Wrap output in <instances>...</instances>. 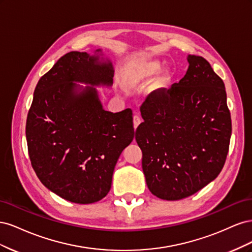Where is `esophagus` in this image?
<instances>
[{
    "instance_id": "34e87169",
    "label": "esophagus",
    "mask_w": 252,
    "mask_h": 252,
    "mask_svg": "<svg viewBox=\"0 0 252 252\" xmlns=\"http://www.w3.org/2000/svg\"><path fill=\"white\" fill-rule=\"evenodd\" d=\"M141 122H142V120L139 116H134L133 117V126H134V128L138 127L141 124Z\"/></svg>"
}]
</instances>
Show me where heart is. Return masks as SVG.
I'll use <instances>...</instances> for the list:
<instances>
[{"mask_svg":"<svg viewBox=\"0 0 252 252\" xmlns=\"http://www.w3.org/2000/svg\"><path fill=\"white\" fill-rule=\"evenodd\" d=\"M162 64L157 60L147 61V62L142 63L138 66H135L133 69L128 72L126 77V84L130 87H135L142 85V84L154 79L156 75L161 70ZM169 80V72L165 71L162 75L161 83H166Z\"/></svg>","mask_w":252,"mask_h":252,"instance_id":"1","label":"heart"}]
</instances>
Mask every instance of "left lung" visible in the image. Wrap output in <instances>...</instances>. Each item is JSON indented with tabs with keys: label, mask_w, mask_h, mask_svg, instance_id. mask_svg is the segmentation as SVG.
Segmentation results:
<instances>
[{
	"label": "left lung",
	"mask_w": 252,
	"mask_h": 252,
	"mask_svg": "<svg viewBox=\"0 0 252 252\" xmlns=\"http://www.w3.org/2000/svg\"><path fill=\"white\" fill-rule=\"evenodd\" d=\"M169 89L151 93L141 107L135 140L152 194L178 201L197 192L220 174L231 136L223 80L199 56Z\"/></svg>",
	"instance_id": "1"
}]
</instances>
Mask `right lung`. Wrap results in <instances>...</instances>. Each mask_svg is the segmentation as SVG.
Returning a JSON list of instances; mask_svg holds the SVG:
<instances>
[{"mask_svg": "<svg viewBox=\"0 0 252 252\" xmlns=\"http://www.w3.org/2000/svg\"><path fill=\"white\" fill-rule=\"evenodd\" d=\"M102 55L101 49L93 56L66 53L37 82L27 116L28 154L37 178L77 204L107 195L119 157L134 136L131 109L106 111L98 98L94 86H110L114 72Z\"/></svg>", "mask_w": 252, "mask_h": 252, "instance_id": "obj_1", "label": "right lung"}]
</instances>
